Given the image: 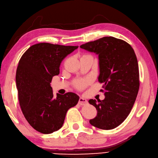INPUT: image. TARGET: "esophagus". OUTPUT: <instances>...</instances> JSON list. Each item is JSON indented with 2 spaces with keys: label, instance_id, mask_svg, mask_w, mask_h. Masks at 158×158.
I'll return each mask as SVG.
<instances>
[{
  "label": "esophagus",
  "instance_id": "1",
  "mask_svg": "<svg viewBox=\"0 0 158 158\" xmlns=\"http://www.w3.org/2000/svg\"><path fill=\"white\" fill-rule=\"evenodd\" d=\"M78 104L81 106L86 105V104H87V101H86V99H84L82 98H80L79 101H78Z\"/></svg>",
  "mask_w": 158,
  "mask_h": 158
}]
</instances>
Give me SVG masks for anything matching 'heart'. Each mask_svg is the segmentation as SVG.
<instances>
[{"label": "heart", "mask_w": 158, "mask_h": 158, "mask_svg": "<svg viewBox=\"0 0 158 158\" xmlns=\"http://www.w3.org/2000/svg\"><path fill=\"white\" fill-rule=\"evenodd\" d=\"M89 84V80L87 79H80L76 80L74 84V86L76 89L82 91L85 89Z\"/></svg>", "instance_id": "b5f03b06"}]
</instances>
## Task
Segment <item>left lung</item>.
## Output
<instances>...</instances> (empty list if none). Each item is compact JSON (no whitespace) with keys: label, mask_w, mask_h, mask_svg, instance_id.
Segmentation results:
<instances>
[{"label":"left lung","mask_w":158,"mask_h":158,"mask_svg":"<svg viewBox=\"0 0 158 158\" xmlns=\"http://www.w3.org/2000/svg\"><path fill=\"white\" fill-rule=\"evenodd\" d=\"M80 48L99 55L98 80L104 83V100L89 101L98 111L89 123L101 130H112L125 121L136 101L140 86L136 56L130 44L113 37L90 41Z\"/></svg>","instance_id":"8db88e82"}]
</instances>
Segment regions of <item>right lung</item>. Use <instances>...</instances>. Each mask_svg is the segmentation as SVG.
Returning a JSON list of instances; mask_svg holds the SVG:
<instances>
[{
  "label": "right lung",
  "mask_w": 158,
  "mask_h": 158,
  "mask_svg": "<svg viewBox=\"0 0 158 158\" xmlns=\"http://www.w3.org/2000/svg\"><path fill=\"white\" fill-rule=\"evenodd\" d=\"M78 46L50 43L33 45L23 54L16 70V86L21 110L28 123L42 134L63 126L67 110L78 104L73 93L54 98L50 82L59 74L62 60Z\"/></svg>",
  "instance_id": "add662e5"
}]
</instances>
